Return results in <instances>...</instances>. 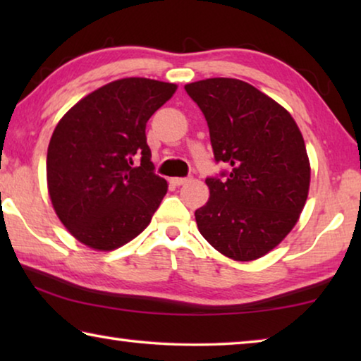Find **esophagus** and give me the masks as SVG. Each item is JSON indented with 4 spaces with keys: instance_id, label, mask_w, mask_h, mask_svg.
<instances>
[{
    "instance_id": "34e87169",
    "label": "esophagus",
    "mask_w": 361,
    "mask_h": 361,
    "mask_svg": "<svg viewBox=\"0 0 361 361\" xmlns=\"http://www.w3.org/2000/svg\"><path fill=\"white\" fill-rule=\"evenodd\" d=\"M188 181H189V178H178V176H176V178L170 180V183H172L173 186H181V185H185V183H188Z\"/></svg>"
}]
</instances>
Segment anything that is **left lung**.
<instances>
[{"label": "left lung", "instance_id": "obj_1", "mask_svg": "<svg viewBox=\"0 0 361 361\" xmlns=\"http://www.w3.org/2000/svg\"><path fill=\"white\" fill-rule=\"evenodd\" d=\"M185 89L205 116L215 159L231 167L226 180H205L209 202L194 213L199 232L231 259H258L290 234L307 200L302 133L282 105L240 79Z\"/></svg>", "mask_w": 361, "mask_h": 361}]
</instances>
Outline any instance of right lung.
Segmentation results:
<instances>
[{
	"mask_svg": "<svg viewBox=\"0 0 361 361\" xmlns=\"http://www.w3.org/2000/svg\"><path fill=\"white\" fill-rule=\"evenodd\" d=\"M178 85L148 78L108 82L59 121L46 159L56 215L76 240L111 252L146 229L167 194L152 170L146 122Z\"/></svg>",
	"mask_w": 361,
	"mask_h": 361,
	"instance_id": "add662e5",
	"label": "right lung"
}]
</instances>
